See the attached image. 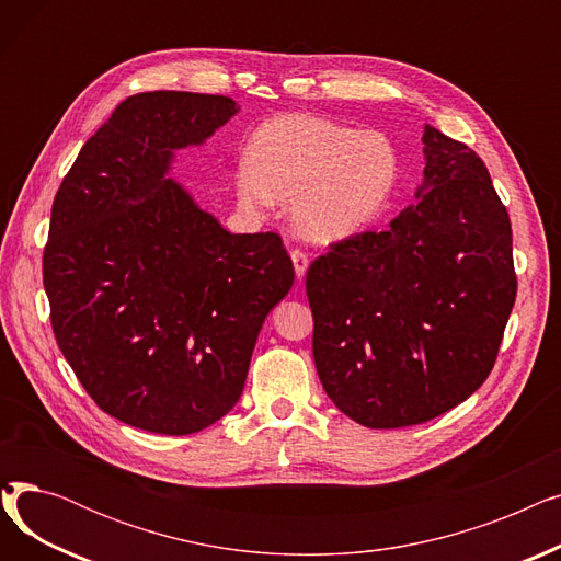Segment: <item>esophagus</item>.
Listing matches in <instances>:
<instances>
[{
    "instance_id": "1",
    "label": "esophagus",
    "mask_w": 561,
    "mask_h": 561,
    "mask_svg": "<svg viewBox=\"0 0 561 561\" xmlns=\"http://www.w3.org/2000/svg\"><path fill=\"white\" fill-rule=\"evenodd\" d=\"M290 259H293V268H296V277L302 279L307 268H309V256L302 250H293Z\"/></svg>"
}]
</instances>
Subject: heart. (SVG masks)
Wrapping results in <instances>:
<instances>
[{
  "instance_id": "b5f03b06",
  "label": "heart",
  "mask_w": 561,
  "mask_h": 561,
  "mask_svg": "<svg viewBox=\"0 0 561 561\" xmlns=\"http://www.w3.org/2000/svg\"><path fill=\"white\" fill-rule=\"evenodd\" d=\"M400 157L381 131L316 115H279L259 127L233 186L245 211L290 202V220L313 243H339L370 227L396 191Z\"/></svg>"
}]
</instances>
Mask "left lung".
I'll list each match as a JSON object with an SVG mask.
<instances>
[{"label": "left lung", "instance_id": "obj_1", "mask_svg": "<svg viewBox=\"0 0 561 561\" xmlns=\"http://www.w3.org/2000/svg\"><path fill=\"white\" fill-rule=\"evenodd\" d=\"M416 202L307 271L330 400L373 430L432 421L489 377L516 300L512 225L484 161L425 125Z\"/></svg>", "mask_w": 561, "mask_h": 561}]
</instances>
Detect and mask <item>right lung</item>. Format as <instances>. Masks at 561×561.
Returning a JSON list of instances; mask_svg holds the SVG:
<instances>
[{
	"instance_id": "add662e5",
	"label": "right lung",
	"mask_w": 561,
	"mask_h": 561,
	"mask_svg": "<svg viewBox=\"0 0 561 561\" xmlns=\"http://www.w3.org/2000/svg\"><path fill=\"white\" fill-rule=\"evenodd\" d=\"M239 113L225 95L127 98L85 140L51 206V330L98 407L184 436L239 402L261 325L293 286L277 233H229L168 176Z\"/></svg>"
}]
</instances>
